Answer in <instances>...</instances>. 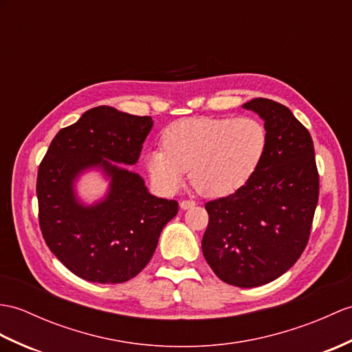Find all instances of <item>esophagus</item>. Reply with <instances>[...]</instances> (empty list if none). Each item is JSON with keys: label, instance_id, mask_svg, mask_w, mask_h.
I'll list each match as a JSON object with an SVG mask.
<instances>
[{"label": "esophagus", "instance_id": "1", "mask_svg": "<svg viewBox=\"0 0 352 352\" xmlns=\"http://www.w3.org/2000/svg\"><path fill=\"white\" fill-rule=\"evenodd\" d=\"M192 207H195V202L193 201H182L179 202V208L182 210H189V208H192Z\"/></svg>", "mask_w": 352, "mask_h": 352}]
</instances>
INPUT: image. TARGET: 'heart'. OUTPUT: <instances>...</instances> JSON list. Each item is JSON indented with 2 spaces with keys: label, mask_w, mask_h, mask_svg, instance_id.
<instances>
[{
  "label": "heart",
  "mask_w": 352,
  "mask_h": 352,
  "mask_svg": "<svg viewBox=\"0 0 352 352\" xmlns=\"http://www.w3.org/2000/svg\"><path fill=\"white\" fill-rule=\"evenodd\" d=\"M163 148L146 153L145 165L160 190L175 193L190 183L204 196H228L246 184L264 160L265 126L256 118H187L162 135Z\"/></svg>",
  "instance_id": "obj_1"
}]
</instances>
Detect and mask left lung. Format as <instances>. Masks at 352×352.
<instances>
[{"label": "left lung", "mask_w": 352, "mask_h": 352, "mask_svg": "<svg viewBox=\"0 0 352 352\" xmlns=\"http://www.w3.org/2000/svg\"><path fill=\"white\" fill-rule=\"evenodd\" d=\"M243 108L264 120L267 153L241 189L206 204L202 253L220 280L255 288L287 273L303 253L320 177L312 136L287 106L259 97Z\"/></svg>", "instance_id": "1"}]
</instances>
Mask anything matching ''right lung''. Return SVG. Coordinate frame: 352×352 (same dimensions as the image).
Listing matches in <instances>:
<instances>
[{"instance_id":"add662e5","label":"right lung","mask_w":352,"mask_h":352,"mask_svg":"<svg viewBox=\"0 0 352 352\" xmlns=\"http://www.w3.org/2000/svg\"><path fill=\"white\" fill-rule=\"evenodd\" d=\"M151 117L97 106L61 129L38 166V222L54 255L80 279L122 283L148 264L178 202L148 192L144 178L117 165L138 162ZM97 168L110 179L102 200L85 204L77 178Z\"/></svg>"}]
</instances>
